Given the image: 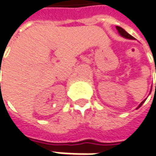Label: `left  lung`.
Returning a JSON list of instances; mask_svg holds the SVG:
<instances>
[{
  "label": "left lung",
  "mask_w": 156,
  "mask_h": 156,
  "mask_svg": "<svg viewBox=\"0 0 156 156\" xmlns=\"http://www.w3.org/2000/svg\"><path fill=\"white\" fill-rule=\"evenodd\" d=\"M115 27H116V29H117V31H118L119 34L121 35V36H122L123 38H126V39H129V40H135V38H134L133 36H131V35L129 34H128V33H127L125 30L123 29V28H122L121 27H117V26H116ZM155 85H156V84H155ZM145 101H146V99L143 100L142 103H141V104L139 105V106L137 107L136 109H139V108H140V107L142 106V104H143V103H144Z\"/></svg>",
  "instance_id": "left-lung-1"
}]
</instances>
